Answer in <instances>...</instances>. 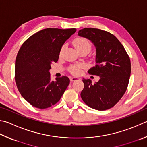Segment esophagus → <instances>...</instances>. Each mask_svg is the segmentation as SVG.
<instances>
[{"instance_id": "esophagus-1", "label": "esophagus", "mask_w": 147, "mask_h": 147, "mask_svg": "<svg viewBox=\"0 0 147 147\" xmlns=\"http://www.w3.org/2000/svg\"><path fill=\"white\" fill-rule=\"evenodd\" d=\"M70 80H71V82H73V81L78 80H79V78H78V77H71Z\"/></svg>"}]
</instances>
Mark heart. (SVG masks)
<instances>
[{
  "mask_svg": "<svg viewBox=\"0 0 147 147\" xmlns=\"http://www.w3.org/2000/svg\"><path fill=\"white\" fill-rule=\"evenodd\" d=\"M74 46L75 47L77 51L86 49L89 50L91 48V45H90V42L87 40V39L84 38H77L74 40L73 42ZM65 49V46H63L60 51V55L62 54L63 50ZM83 67V65H72L70 67V71L73 74H78L80 73L81 69Z\"/></svg>",
  "mask_w": 147,
  "mask_h": 147,
  "instance_id": "1",
  "label": "heart"
}]
</instances>
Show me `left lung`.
Wrapping results in <instances>:
<instances>
[{
  "label": "left lung",
  "mask_w": 147,
  "mask_h": 147,
  "mask_svg": "<svg viewBox=\"0 0 147 147\" xmlns=\"http://www.w3.org/2000/svg\"><path fill=\"white\" fill-rule=\"evenodd\" d=\"M78 35L89 40L95 46V65L88 73L100 76L99 81L94 83L83 78L82 99L96 110L113 107L123 96L129 84L131 72L129 56L118 38L107 31L84 28Z\"/></svg>",
  "instance_id": "left-lung-1"
}]
</instances>
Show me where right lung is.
<instances>
[{"instance_id": "add662e5", "label": "right lung", "mask_w": 147, "mask_h": 147, "mask_svg": "<svg viewBox=\"0 0 147 147\" xmlns=\"http://www.w3.org/2000/svg\"><path fill=\"white\" fill-rule=\"evenodd\" d=\"M75 28H46L24 43L15 61V82L22 97L34 107L46 109L60 100L69 84L67 76L51 80V65L59 58L62 47Z\"/></svg>"}]
</instances>
